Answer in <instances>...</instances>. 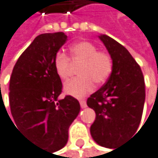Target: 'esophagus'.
Listing matches in <instances>:
<instances>
[{
	"mask_svg": "<svg viewBox=\"0 0 158 158\" xmlns=\"http://www.w3.org/2000/svg\"><path fill=\"white\" fill-rule=\"evenodd\" d=\"M80 106H81V108H86L87 107V102L84 99H81L80 100Z\"/></svg>",
	"mask_w": 158,
	"mask_h": 158,
	"instance_id": "esophagus-1",
	"label": "esophagus"
}]
</instances>
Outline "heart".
<instances>
[{"label":"heart","instance_id":"1","mask_svg":"<svg viewBox=\"0 0 158 158\" xmlns=\"http://www.w3.org/2000/svg\"><path fill=\"white\" fill-rule=\"evenodd\" d=\"M70 60L81 63L78 68L80 76L65 84V91L76 97H82L90 92L97 85L105 83L112 70V58L105 50H97V47L89 41H81L72 46L70 59L63 52H58L54 57V68L61 79L70 75Z\"/></svg>","mask_w":158,"mask_h":158}]
</instances>
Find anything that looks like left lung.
<instances>
[{
    "instance_id": "obj_1",
    "label": "left lung",
    "mask_w": 158,
    "mask_h": 158,
    "mask_svg": "<svg viewBox=\"0 0 158 158\" xmlns=\"http://www.w3.org/2000/svg\"><path fill=\"white\" fill-rule=\"evenodd\" d=\"M112 58V71L102 88L88 98L95 120L90 135L102 147L114 149L134 135L140 124L145 102V81L140 66L121 44L99 36Z\"/></svg>"
}]
</instances>
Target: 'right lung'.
<instances>
[{
    "label": "right lung",
    "mask_w": 158,
    "mask_h": 158,
    "mask_svg": "<svg viewBox=\"0 0 158 158\" xmlns=\"http://www.w3.org/2000/svg\"><path fill=\"white\" fill-rule=\"evenodd\" d=\"M66 42L63 32L37 36L19 57L9 81V104L16 129L50 154L67 144L69 128L80 111L79 101L71 95L58 99L63 85L54 57Z\"/></svg>",
    "instance_id": "right-lung-1"
}]
</instances>
